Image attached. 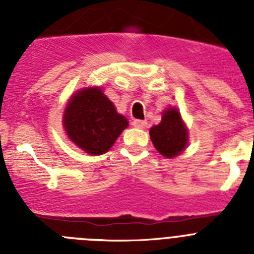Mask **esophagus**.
Here are the masks:
<instances>
[{
  "instance_id": "1",
  "label": "esophagus",
  "mask_w": 254,
  "mask_h": 254,
  "mask_svg": "<svg viewBox=\"0 0 254 254\" xmlns=\"http://www.w3.org/2000/svg\"><path fill=\"white\" fill-rule=\"evenodd\" d=\"M132 125H133V127H136V128H145L147 125L146 121H140V120H134L133 122H132Z\"/></svg>"
}]
</instances>
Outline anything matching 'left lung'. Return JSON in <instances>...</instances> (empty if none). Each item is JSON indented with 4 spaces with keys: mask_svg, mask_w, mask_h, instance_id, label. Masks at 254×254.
<instances>
[{
    "mask_svg": "<svg viewBox=\"0 0 254 254\" xmlns=\"http://www.w3.org/2000/svg\"><path fill=\"white\" fill-rule=\"evenodd\" d=\"M150 138L154 147L163 156L173 159L188 146V128L177 107H169L161 113L159 125L150 128Z\"/></svg>",
    "mask_w": 254,
    "mask_h": 254,
    "instance_id": "8db88e82",
    "label": "left lung"
}]
</instances>
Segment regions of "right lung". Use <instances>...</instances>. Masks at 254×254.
Instances as JSON below:
<instances>
[{"mask_svg": "<svg viewBox=\"0 0 254 254\" xmlns=\"http://www.w3.org/2000/svg\"><path fill=\"white\" fill-rule=\"evenodd\" d=\"M62 125L67 137L76 146L86 154L102 155L128 127V120L117 112L102 87L89 86L69 98Z\"/></svg>", "mask_w": 254, "mask_h": 254, "instance_id": "add662e5", "label": "right lung"}]
</instances>
